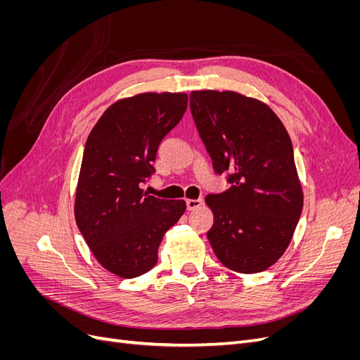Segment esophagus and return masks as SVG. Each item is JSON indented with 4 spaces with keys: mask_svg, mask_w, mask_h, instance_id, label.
<instances>
[{
    "mask_svg": "<svg viewBox=\"0 0 360 360\" xmlns=\"http://www.w3.org/2000/svg\"><path fill=\"white\" fill-rule=\"evenodd\" d=\"M202 205V198H198V200H186V207L188 210H195L198 209V207Z\"/></svg>",
    "mask_w": 360,
    "mask_h": 360,
    "instance_id": "34e87169",
    "label": "esophagus"
}]
</instances>
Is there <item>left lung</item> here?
<instances>
[{
  "instance_id": "obj_1",
  "label": "left lung",
  "mask_w": 360,
  "mask_h": 360,
  "mask_svg": "<svg viewBox=\"0 0 360 360\" xmlns=\"http://www.w3.org/2000/svg\"><path fill=\"white\" fill-rule=\"evenodd\" d=\"M191 112L216 174L230 189L205 197L221 263L258 274L288 248L303 209L291 139L270 108L234 91H192Z\"/></svg>"
}]
</instances>
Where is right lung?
<instances>
[{"label": "right lung", "instance_id": "right-lung-1", "mask_svg": "<svg viewBox=\"0 0 360 360\" xmlns=\"http://www.w3.org/2000/svg\"><path fill=\"white\" fill-rule=\"evenodd\" d=\"M188 106L184 93H143L111 105L86 138L75 217L96 259L136 278L158 263L162 237L186 210L183 200L143 191L155 174L160 141Z\"/></svg>", "mask_w": 360, "mask_h": 360}]
</instances>
